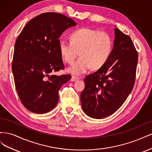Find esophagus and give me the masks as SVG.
Segmentation results:
<instances>
[{
  "label": "esophagus",
  "instance_id": "esophagus-1",
  "mask_svg": "<svg viewBox=\"0 0 152 152\" xmlns=\"http://www.w3.org/2000/svg\"><path fill=\"white\" fill-rule=\"evenodd\" d=\"M79 79V77H75V76H72V78H71V81L72 82H75V81H77Z\"/></svg>",
  "mask_w": 152,
  "mask_h": 152
}]
</instances>
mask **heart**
Here are the masks:
<instances>
[{
	"instance_id": "1",
	"label": "heart",
	"mask_w": 152,
	"mask_h": 152,
	"mask_svg": "<svg viewBox=\"0 0 152 152\" xmlns=\"http://www.w3.org/2000/svg\"><path fill=\"white\" fill-rule=\"evenodd\" d=\"M70 42L61 40L59 50L62 59L72 64L79 53L80 58L69 67L68 71L81 75L89 68L98 70L109 59L113 49L112 37L107 32L91 28H81L70 36Z\"/></svg>"
}]
</instances>
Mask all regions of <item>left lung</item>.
I'll list each match as a JSON object with an SVG mask.
<instances>
[{"instance_id": "obj_1", "label": "left lung", "mask_w": 152, "mask_h": 152, "mask_svg": "<svg viewBox=\"0 0 152 152\" xmlns=\"http://www.w3.org/2000/svg\"><path fill=\"white\" fill-rule=\"evenodd\" d=\"M115 39L107 63L84 79L80 94L84 113L103 118L115 112L125 102L134 85L138 54L131 37L114 29Z\"/></svg>"}]
</instances>
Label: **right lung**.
<instances>
[{"label": "right lung", "mask_w": 152, "mask_h": 152, "mask_svg": "<svg viewBox=\"0 0 152 152\" xmlns=\"http://www.w3.org/2000/svg\"><path fill=\"white\" fill-rule=\"evenodd\" d=\"M75 25L61 13L45 12L32 18L18 37L12 70L18 96L29 111L45 113L56 106L59 89L72 77L52 75L65 68L58 39Z\"/></svg>", "instance_id": "1"}]
</instances>
